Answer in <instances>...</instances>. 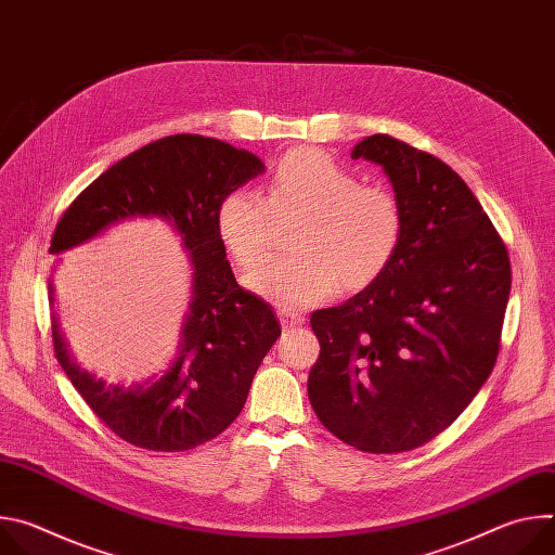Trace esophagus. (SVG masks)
<instances>
[{"label":"esophagus","mask_w":555,"mask_h":555,"mask_svg":"<svg viewBox=\"0 0 555 555\" xmlns=\"http://www.w3.org/2000/svg\"><path fill=\"white\" fill-rule=\"evenodd\" d=\"M279 315H281V321L285 323V325H289V327H296V325H302V321H305V315H302V311H298V309H294V307H279Z\"/></svg>","instance_id":"obj_1"}]
</instances>
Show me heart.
I'll return each mask as SVG.
<instances>
[{
	"instance_id": "b5f03b06",
	"label": "heart",
	"mask_w": 555,
	"mask_h": 555,
	"mask_svg": "<svg viewBox=\"0 0 555 555\" xmlns=\"http://www.w3.org/2000/svg\"><path fill=\"white\" fill-rule=\"evenodd\" d=\"M276 219L302 217L285 259L244 276L255 294L285 307L313 305L334 287L358 292L375 283L402 244V206L388 189L360 184L334 157L298 149L276 165L268 197L236 189L217 208V236L242 268L263 259Z\"/></svg>"
}]
</instances>
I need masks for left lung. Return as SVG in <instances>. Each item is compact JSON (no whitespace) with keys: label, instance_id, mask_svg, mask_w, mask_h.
<instances>
[{"label":"left lung","instance_id":"left-lung-1","mask_svg":"<svg viewBox=\"0 0 555 555\" xmlns=\"http://www.w3.org/2000/svg\"><path fill=\"white\" fill-rule=\"evenodd\" d=\"M351 157L388 178L402 244L375 283L311 313L321 356L307 395L340 441L406 452L446 430L488 382L512 268L483 206L439 157L384 133L360 140Z\"/></svg>","mask_w":555,"mask_h":555}]
</instances>
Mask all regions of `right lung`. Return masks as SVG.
<instances>
[{
    "instance_id": "right-lung-1",
    "label": "right lung",
    "mask_w": 555,
    "mask_h": 555,
    "mask_svg": "<svg viewBox=\"0 0 555 555\" xmlns=\"http://www.w3.org/2000/svg\"><path fill=\"white\" fill-rule=\"evenodd\" d=\"M263 171L246 149L193 133L169 135L99 176L54 230L50 255L59 257L122 221L163 219L191 259V302L178 353L163 373L129 386L74 362L48 279L59 364L103 424L138 448L182 452L223 433L240 417L259 364L281 336L272 307L236 285L215 223L221 199Z\"/></svg>"
}]
</instances>
